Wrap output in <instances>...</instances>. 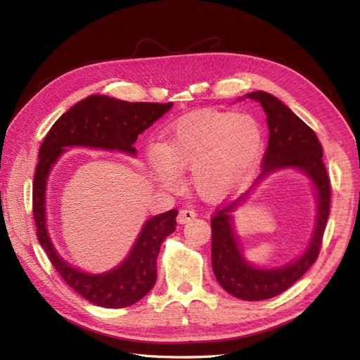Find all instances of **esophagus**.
Returning <instances> with one entry per match:
<instances>
[{
    "mask_svg": "<svg viewBox=\"0 0 360 360\" xmlns=\"http://www.w3.org/2000/svg\"><path fill=\"white\" fill-rule=\"evenodd\" d=\"M195 217H197V212L191 209V207H184V209L180 210V213L177 216V221H179V224L183 225V224L191 222L192 219H195Z\"/></svg>",
    "mask_w": 360,
    "mask_h": 360,
    "instance_id": "esophagus-1",
    "label": "esophagus"
}]
</instances>
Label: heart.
Instances as JSON below:
<instances>
[{"instance_id":"heart-1","label":"heart","mask_w":360,"mask_h":360,"mask_svg":"<svg viewBox=\"0 0 360 360\" xmlns=\"http://www.w3.org/2000/svg\"><path fill=\"white\" fill-rule=\"evenodd\" d=\"M263 147V127L252 115L207 112L174 123L165 144H147L146 158L165 186H176L180 169H191L195 191L204 198L217 200L252 176Z\"/></svg>"}]
</instances>
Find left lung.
Masks as SVG:
<instances>
[{"mask_svg": "<svg viewBox=\"0 0 360 360\" xmlns=\"http://www.w3.org/2000/svg\"><path fill=\"white\" fill-rule=\"evenodd\" d=\"M245 97L263 106L267 115L269 144L263 158V171L252 188L213 214L212 267L217 282L226 292L237 299L254 302L284 292L315 263L329 217L330 183L323 163V148L314 130L274 94L254 91L245 94ZM245 97L238 101H243ZM284 169L302 172L313 184L318 202L314 230L307 248L296 260L278 268H258L245 259L238 243L233 212L245 202L261 179Z\"/></svg>", "mask_w": 360, "mask_h": 360, "instance_id": "obj_1", "label": "left lung"}]
</instances>
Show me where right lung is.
Instances as JSON below:
<instances>
[{"label": "right lung", "mask_w": 360, "mask_h": 360, "mask_svg": "<svg viewBox=\"0 0 360 360\" xmlns=\"http://www.w3.org/2000/svg\"><path fill=\"white\" fill-rule=\"evenodd\" d=\"M174 103L124 102L103 94H91L64 112L48 132L39 151L32 213L37 238L52 266L85 300L102 308H126L143 299L158 278V255L162 240L176 231L177 210L151 216L144 222L127 257L103 274H89L73 267L53 246L48 230L46 189L49 174L70 147L120 151L136 156L138 135L167 114Z\"/></svg>", "instance_id": "right-lung-1"}]
</instances>
